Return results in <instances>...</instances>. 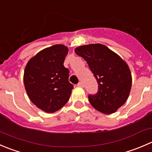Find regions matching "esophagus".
Listing matches in <instances>:
<instances>
[{"mask_svg":"<svg viewBox=\"0 0 152 152\" xmlns=\"http://www.w3.org/2000/svg\"><path fill=\"white\" fill-rule=\"evenodd\" d=\"M78 86H79V87H81V88H83V87H84V85H83V83H82V82H79V83H78Z\"/></svg>","mask_w":152,"mask_h":152,"instance_id":"1","label":"esophagus"}]
</instances>
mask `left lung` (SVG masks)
Masks as SVG:
<instances>
[{"label":"left lung","instance_id":"obj_1","mask_svg":"<svg viewBox=\"0 0 152 152\" xmlns=\"http://www.w3.org/2000/svg\"><path fill=\"white\" fill-rule=\"evenodd\" d=\"M75 53L88 64L99 84L98 93L89 95L91 105L101 113H115L129 98L132 76L127 63L101 44L79 46Z\"/></svg>","mask_w":152,"mask_h":152}]
</instances>
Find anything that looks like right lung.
<instances>
[{
  "instance_id": "obj_1",
  "label": "right lung",
  "mask_w": 152,
  "mask_h": 152,
  "mask_svg": "<svg viewBox=\"0 0 152 152\" xmlns=\"http://www.w3.org/2000/svg\"><path fill=\"white\" fill-rule=\"evenodd\" d=\"M68 48L56 45L39 52L28 61L23 83L28 97L39 109L53 113L70 99L73 85L69 82V70L64 61Z\"/></svg>"
}]
</instances>
